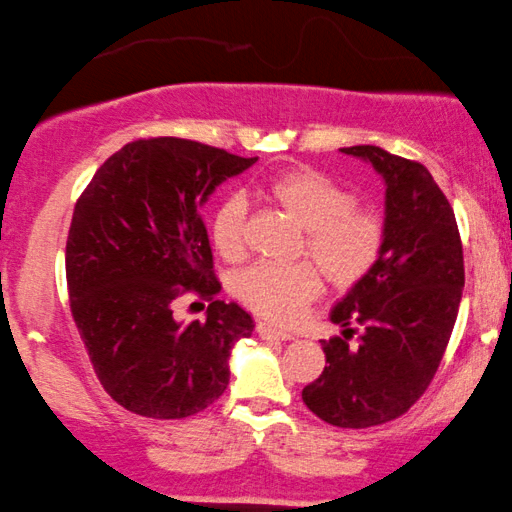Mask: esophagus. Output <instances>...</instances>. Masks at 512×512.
Returning a JSON list of instances; mask_svg holds the SVG:
<instances>
[{"instance_id": "obj_1", "label": "esophagus", "mask_w": 512, "mask_h": 512, "mask_svg": "<svg viewBox=\"0 0 512 512\" xmlns=\"http://www.w3.org/2000/svg\"><path fill=\"white\" fill-rule=\"evenodd\" d=\"M256 333L261 335L263 340H294L292 333H287V330H280L278 326H273V323H266V321H258Z\"/></svg>"}]
</instances>
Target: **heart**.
I'll use <instances>...</instances> for the list:
<instances>
[{
  "label": "heart",
  "mask_w": 512,
  "mask_h": 512,
  "mask_svg": "<svg viewBox=\"0 0 512 512\" xmlns=\"http://www.w3.org/2000/svg\"><path fill=\"white\" fill-rule=\"evenodd\" d=\"M266 196L306 230V251L335 287H352L376 266L383 225L357 196L316 170H290L266 184ZM246 201L227 196L210 218V239L225 261L244 256ZM321 292V275L309 261L254 263L234 278V294L256 314L290 323Z\"/></svg>",
  "instance_id": "b5f03b06"
}]
</instances>
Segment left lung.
<instances>
[{"label": "left lung", "instance_id": "left-lung-1", "mask_svg": "<svg viewBox=\"0 0 512 512\" xmlns=\"http://www.w3.org/2000/svg\"><path fill=\"white\" fill-rule=\"evenodd\" d=\"M386 184L376 266L330 309L342 335L323 340L326 369L302 390L316 417L369 429L405 414L429 388L458 318L465 263L455 213L429 170L378 146L340 148ZM350 322L363 326L349 345Z\"/></svg>", "mask_w": 512, "mask_h": 512}]
</instances>
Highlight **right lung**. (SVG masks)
Returning <instances> with one entry per match:
<instances>
[{"label":"right lung","mask_w":512,"mask_h":512,"mask_svg":"<svg viewBox=\"0 0 512 512\" xmlns=\"http://www.w3.org/2000/svg\"><path fill=\"white\" fill-rule=\"evenodd\" d=\"M256 160L148 138L102 162L78 198L66 239L71 316L102 388L124 410L182 419L225 393L232 347L254 333V318L218 299L201 208ZM184 291L211 302L203 324L171 316Z\"/></svg>","instance_id":"1"}]
</instances>
